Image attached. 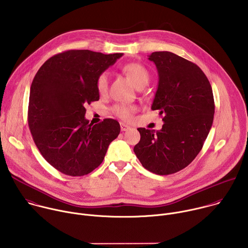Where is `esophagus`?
<instances>
[{"instance_id": "1", "label": "esophagus", "mask_w": 248, "mask_h": 248, "mask_svg": "<svg viewBox=\"0 0 248 248\" xmlns=\"http://www.w3.org/2000/svg\"><path fill=\"white\" fill-rule=\"evenodd\" d=\"M130 127L127 125V124H124V123H121V129H122V131H126V130H128Z\"/></svg>"}]
</instances>
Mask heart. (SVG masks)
I'll use <instances>...</instances> for the list:
<instances>
[{"label":"heart","instance_id":"heart-1","mask_svg":"<svg viewBox=\"0 0 248 248\" xmlns=\"http://www.w3.org/2000/svg\"><path fill=\"white\" fill-rule=\"evenodd\" d=\"M122 72L131 80L136 88H142L148 84L150 74L148 69L139 62H128L122 66ZM109 88V74L107 72L101 73L96 78V89L100 95H105ZM112 113L122 120H128L131 114L135 111L132 105L118 103L111 108Z\"/></svg>","mask_w":248,"mask_h":248}]
</instances>
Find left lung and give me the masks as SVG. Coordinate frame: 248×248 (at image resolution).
I'll use <instances>...</instances> for the list:
<instances>
[{"mask_svg":"<svg viewBox=\"0 0 248 248\" xmlns=\"http://www.w3.org/2000/svg\"><path fill=\"white\" fill-rule=\"evenodd\" d=\"M159 84L151 109L160 111L162 129L139 127L133 151L151 172L165 175L187 167L198 155L213 124L215 103L201 68L170 52H154Z\"/></svg>","mask_w":248,"mask_h":248,"instance_id":"left-lung-1","label":"left lung"}]
</instances>
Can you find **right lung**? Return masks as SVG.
<instances>
[{
  "instance_id": "obj_1",
  "label": "right lung",
  "mask_w": 248,
  "mask_h": 248,
  "mask_svg": "<svg viewBox=\"0 0 248 248\" xmlns=\"http://www.w3.org/2000/svg\"><path fill=\"white\" fill-rule=\"evenodd\" d=\"M123 54L68 50L47 60L34 77L29 94L28 125L44 159L59 171L81 176L103 162L120 124L85 119V106L99 100L97 77Z\"/></svg>"
}]
</instances>
